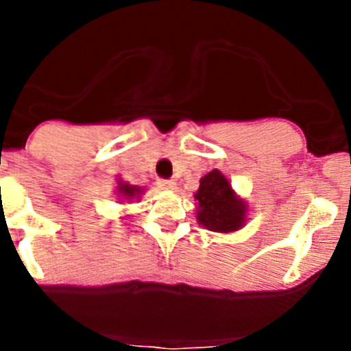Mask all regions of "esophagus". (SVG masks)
<instances>
[{"instance_id": "34e87169", "label": "esophagus", "mask_w": 351, "mask_h": 351, "mask_svg": "<svg viewBox=\"0 0 351 351\" xmlns=\"http://www.w3.org/2000/svg\"><path fill=\"white\" fill-rule=\"evenodd\" d=\"M158 186H160L161 190L172 191L176 188V181H158Z\"/></svg>"}]
</instances>
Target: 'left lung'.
Returning a JSON list of instances; mask_svg holds the SVG:
<instances>
[{
	"label": "left lung",
	"mask_w": 351,
	"mask_h": 351,
	"mask_svg": "<svg viewBox=\"0 0 351 351\" xmlns=\"http://www.w3.org/2000/svg\"><path fill=\"white\" fill-rule=\"evenodd\" d=\"M193 198L197 202L198 225L207 230L234 234L246 225L250 207L221 170L214 169L206 173Z\"/></svg>",
	"instance_id": "1"
}]
</instances>
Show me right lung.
<instances>
[{
	"mask_svg": "<svg viewBox=\"0 0 351 351\" xmlns=\"http://www.w3.org/2000/svg\"><path fill=\"white\" fill-rule=\"evenodd\" d=\"M145 193V188L142 186H133L126 182L123 178L116 179V190H114V197L119 204H132L135 200H141L142 195Z\"/></svg>",
	"mask_w": 351,
	"mask_h": 351,
	"instance_id": "obj_1",
	"label": "right lung"
}]
</instances>
